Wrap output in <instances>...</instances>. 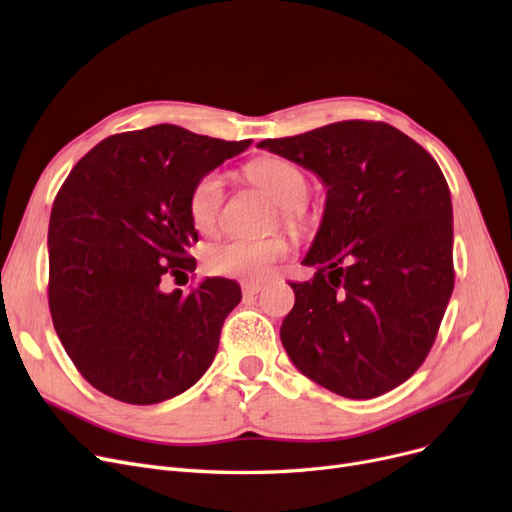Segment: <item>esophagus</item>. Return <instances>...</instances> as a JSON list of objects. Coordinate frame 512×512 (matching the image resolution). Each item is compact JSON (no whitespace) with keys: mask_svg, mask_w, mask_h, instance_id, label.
I'll list each match as a JSON object with an SVG mask.
<instances>
[{"mask_svg":"<svg viewBox=\"0 0 512 512\" xmlns=\"http://www.w3.org/2000/svg\"><path fill=\"white\" fill-rule=\"evenodd\" d=\"M241 291H243V296H256L262 291V285L260 283H243Z\"/></svg>","mask_w":512,"mask_h":512,"instance_id":"esophagus-1","label":"esophagus"}]
</instances>
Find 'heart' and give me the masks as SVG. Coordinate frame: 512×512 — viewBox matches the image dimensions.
Returning <instances> with one entry per match:
<instances>
[{
  "instance_id": "heart-1",
  "label": "heart",
  "mask_w": 512,
  "mask_h": 512,
  "mask_svg": "<svg viewBox=\"0 0 512 512\" xmlns=\"http://www.w3.org/2000/svg\"><path fill=\"white\" fill-rule=\"evenodd\" d=\"M250 177L271 193L281 206L287 223L302 221V202L308 196V179L302 170L283 158H260L250 164ZM225 202V175L223 170H210L193 185L189 196L191 221L202 233H212L221 223ZM291 250V243L283 235L264 239L229 237L214 241L204 252V266L210 275L231 279H264L269 277L277 262Z\"/></svg>"
}]
</instances>
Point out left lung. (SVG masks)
Segmentation results:
<instances>
[{"instance_id": "8db88e82", "label": "left lung", "mask_w": 512, "mask_h": 512, "mask_svg": "<svg viewBox=\"0 0 512 512\" xmlns=\"http://www.w3.org/2000/svg\"><path fill=\"white\" fill-rule=\"evenodd\" d=\"M269 150L327 189L319 231L289 283L296 304L281 344L314 383L369 400L404 383L427 358L454 289L452 200L437 162L385 123L344 120Z\"/></svg>"}]
</instances>
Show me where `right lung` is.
Masks as SVG:
<instances>
[{
	"label": "right lung",
	"instance_id": "add662e5",
	"mask_svg": "<svg viewBox=\"0 0 512 512\" xmlns=\"http://www.w3.org/2000/svg\"><path fill=\"white\" fill-rule=\"evenodd\" d=\"M248 148L156 125L100 141L70 170L47 231L50 310L66 354L102 394L158 404L208 371L241 289L208 277L187 296L166 294L162 279L196 271L193 185Z\"/></svg>",
	"mask_w": 512,
	"mask_h": 512
}]
</instances>
